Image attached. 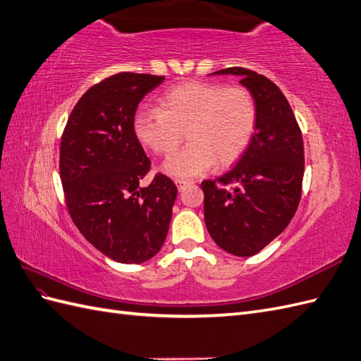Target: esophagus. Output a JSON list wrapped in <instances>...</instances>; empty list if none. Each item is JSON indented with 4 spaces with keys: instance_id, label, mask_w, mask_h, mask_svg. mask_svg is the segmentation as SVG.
Wrapping results in <instances>:
<instances>
[{
    "instance_id": "1",
    "label": "esophagus",
    "mask_w": 361,
    "mask_h": 361,
    "mask_svg": "<svg viewBox=\"0 0 361 361\" xmlns=\"http://www.w3.org/2000/svg\"><path fill=\"white\" fill-rule=\"evenodd\" d=\"M175 184H177L178 190H184V189L189 186L190 181H188V180H177V181H175Z\"/></svg>"
}]
</instances>
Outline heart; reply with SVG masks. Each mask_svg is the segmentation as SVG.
Wrapping results in <instances>:
<instances>
[{
	"label": "heart",
	"mask_w": 361,
	"mask_h": 361,
	"mask_svg": "<svg viewBox=\"0 0 361 361\" xmlns=\"http://www.w3.org/2000/svg\"><path fill=\"white\" fill-rule=\"evenodd\" d=\"M257 103L243 87L190 81L175 86L158 99V109H140L133 133L142 146L170 155L187 130L190 145L167 158L163 171L190 178L216 166L237 161L257 128Z\"/></svg>",
	"instance_id": "1"
}]
</instances>
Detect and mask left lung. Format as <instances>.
Masks as SVG:
<instances>
[{"instance_id":"1","label":"left lung","mask_w":361,"mask_h":361,"mask_svg":"<svg viewBox=\"0 0 361 361\" xmlns=\"http://www.w3.org/2000/svg\"><path fill=\"white\" fill-rule=\"evenodd\" d=\"M237 75L257 103V128L231 171L204 180V223L212 240L237 257L258 254L294 216L305 173L303 137L286 97L271 80L245 67Z\"/></svg>"}]
</instances>
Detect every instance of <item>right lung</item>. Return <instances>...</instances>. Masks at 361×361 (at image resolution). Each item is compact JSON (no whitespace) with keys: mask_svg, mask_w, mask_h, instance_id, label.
I'll use <instances>...</instances> for the list:
<instances>
[{"mask_svg":"<svg viewBox=\"0 0 361 361\" xmlns=\"http://www.w3.org/2000/svg\"><path fill=\"white\" fill-rule=\"evenodd\" d=\"M163 80L132 72L103 80L75 104L61 137L60 175L72 220L90 245L124 264L158 254L178 192L163 173L141 186L150 160L133 133L140 102Z\"/></svg>","mask_w":361,"mask_h":361,"instance_id":"add662e5","label":"right lung"}]
</instances>
